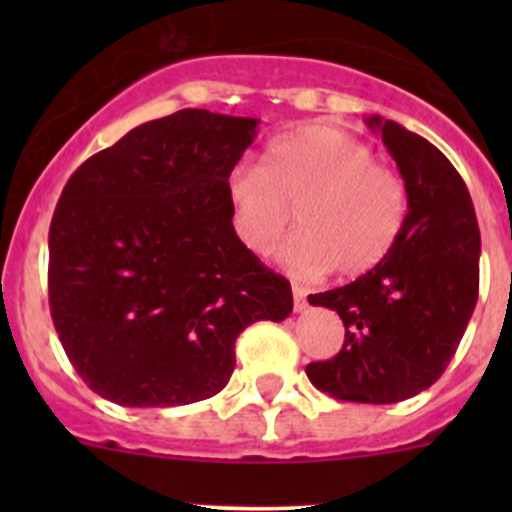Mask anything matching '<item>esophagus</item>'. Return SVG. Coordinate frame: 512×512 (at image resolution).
Listing matches in <instances>:
<instances>
[{"mask_svg": "<svg viewBox=\"0 0 512 512\" xmlns=\"http://www.w3.org/2000/svg\"><path fill=\"white\" fill-rule=\"evenodd\" d=\"M292 299H294V312H304L307 309V292L299 285H292Z\"/></svg>", "mask_w": 512, "mask_h": 512, "instance_id": "esophagus-1", "label": "esophagus"}]
</instances>
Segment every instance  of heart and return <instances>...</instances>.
I'll list each match as a JSON object with an SVG mask.
<instances>
[{
	"label": "heart",
	"instance_id": "b5f03b06",
	"mask_svg": "<svg viewBox=\"0 0 512 512\" xmlns=\"http://www.w3.org/2000/svg\"><path fill=\"white\" fill-rule=\"evenodd\" d=\"M232 227L255 255L272 250L297 205L299 230L277 250L299 275H364L401 235L409 195L399 175L374 163L364 141L334 126H307L275 138L262 168L240 165L227 178Z\"/></svg>",
	"mask_w": 512,
	"mask_h": 512
}]
</instances>
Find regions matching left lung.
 I'll return each instance as SVG.
<instances>
[{"mask_svg":"<svg viewBox=\"0 0 512 512\" xmlns=\"http://www.w3.org/2000/svg\"><path fill=\"white\" fill-rule=\"evenodd\" d=\"M366 126L396 160L409 213L379 265L309 297L347 332L342 352L307 364V376L334 399L396 404L438 381L461 344L478 302L480 230L466 183L433 143L381 116Z\"/></svg>","mask_w":512,"mask_h":512,"instance_id":"obj_1","label":"left lung"}]
</instances>
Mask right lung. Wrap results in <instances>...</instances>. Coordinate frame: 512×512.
<instances>
[{
  "label": "right lung",
  "instance_id": "add662e5",
  "mask_svg": "<svg viewBox=\"0 0 512 512\" xmlns=\"http://www.w3.org/2000/svg\"><path fill=\"white\" fill-rule=\"evenodd\" d=\"M257 123L183 108L128 131L66 183L49 227L51 319L103 399H210L230 381L242 329L292 312V287L237 240L227 200Z\"/></svg>",
  "mask_w": 512,
  "mask_h": 512
}]
</instances>
